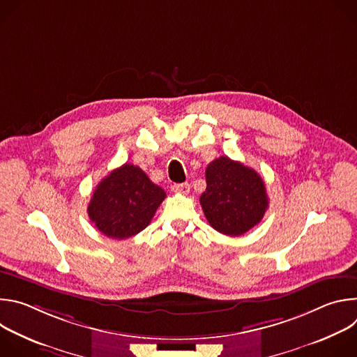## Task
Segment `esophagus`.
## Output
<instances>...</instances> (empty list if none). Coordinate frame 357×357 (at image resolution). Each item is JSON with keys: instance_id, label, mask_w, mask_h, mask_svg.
Segmentation results:
<instances>
[{"instance_id": "esophagus-1", "label": "esophagus", "mask_w": 357, "mask_h": 357, "mask_svg": "<svg viewBox=\"0 0 357 357\" xmlns=\"http://www.w3.org/2000/svg\"><path fill=\"white\" fill-rule=\"evenodd\" d=\"M171 189H172V192H175V193H181V195H186V193H189V189H190V186H189V183H175V185H172L171 186Z\"/></svg>"}]
</instances>
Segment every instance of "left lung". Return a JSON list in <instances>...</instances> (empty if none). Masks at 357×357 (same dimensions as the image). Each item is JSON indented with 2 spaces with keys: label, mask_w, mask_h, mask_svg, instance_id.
<instances>
[{
  "label": "left lung",
  "mask_w": 357,
  "mask_h": 357,
  "mask_svg": "<svg viewBox=\"0 0 357 357\" xmlns=\"http://www.w3.org/2000/svg\"><path fill=\"white\" fill-rule=\"evenodd\" d=\"M205 176L206 190L200 195V205L215 230L241 236L261 222L268 196L256 171L220 157L208 165Z\"/></svg>",
  "instance_id": "8db88e82"
}]
</instances>
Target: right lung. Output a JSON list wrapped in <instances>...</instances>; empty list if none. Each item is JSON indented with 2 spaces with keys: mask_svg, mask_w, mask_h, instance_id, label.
I'll return each mask as SVG.
<instances>
[{
  "mask_svg": "<svg viewBox=\"0 0 357 357\" xmlns=\"http://www.w3.org/2000/svg\"><path fill=\"white\" fill-rule=\"evenodd\" d=\"M165 196L141 168L124 164L96 186L87 213L98 231L124 240L151 223Z\"/></svg>",
  "mask_w": 357,
  "mask_h": 357,
  "instance_id": "1",
  "label": "right lung"
}]
</instances>
